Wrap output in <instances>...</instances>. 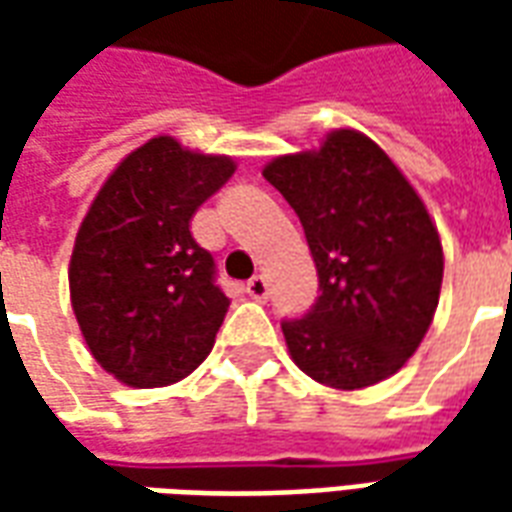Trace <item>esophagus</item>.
<instances>
[{
    "mask_svg": "<svg viewBox=\"0 0 512 512\" xmlns=\"http://www.w3.org/2000/svg\"><path fill=\"white\" fill-rule=\"evenodd\" d=\"M246 293H249V296H252V299H257V301L268 299V279L263 277V274L252 277L249 282H246Z\"/></svg>",
    "mask_w": 512,
    "mask_h": 512,
    "instance_id": "34e87169",
    "label": "esophagus"
}]
</instances>
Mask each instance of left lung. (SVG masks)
<instances>
[{
    "label": "left lung",
    "instance_id": "left-lung-1",
    "mask_svg": "<svg viewBox=\"0 0 512 512\" xmlns=\"http://www.w3.org/2000/svg\"><path fill=\"white\" fill-rule=\"evenodd\" d=\"M263 178L299 216L318 290L285 318L293 362L334 389L384 381L414 354L439 304L444 255L419 194L384 150L340 128L321 150L274 158Z\"/></svg>",
    "mask_w": 512,
    "mask_h": 512
}]
</instances>
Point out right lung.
<instances>
[{"instance_id": "obj_1", "label": "right lung", "mask_w": 512, "mask_h": 512, "mask_svg": "<svg viewBox=\"0 0 512 512\" xmlns=\"http://www.w3.org/2000/svg\"><path fill=\"white\" fill-rule=\"evenodd\" d=\"M233 172V158L156 136L90 205L71 255V304L95 362L117 381L175 384L211 354L230 299L189 222Z\"/></svg>"}]
</instances>
